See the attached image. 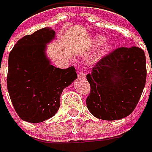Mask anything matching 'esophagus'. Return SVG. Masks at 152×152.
Returning <instances> with one entry per match:
<instances>
[{
    "label": "esophagus",
    "mask_w": 152,
    "mask_h": 152,
    "mask_svg": "<svg viewBox=\"0 0 152 152\" xmlns=\"http://www.w3.org/2000/svg\"><path fill=\"white\" fill-rule=\"evenodd\" d=\"M85 76H86V74L83 71H80L78 73V78H80V79H83V78H85Z\"/></svg>",
    "instance_id": "34e87169"
}]
</instances>
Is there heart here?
I'll use <instances>...</instances> for the list:
<instances>
[{"mask_svg":"<svg viewBox=\"0 0 152 152\" xmlns=\"http://www.w3.org/2000/svg\"><path fill=\"white\" fill-rule=\"evenodd\" d=\"M106 41V39L105 37H102V36H99L95 39L94 40V45L96 46H101L102 45L105 44V42Z\"/></svg>","mask_w":152,"mask_h":152,"instance_id":"obj_1","label":"heart"}]
</instances>
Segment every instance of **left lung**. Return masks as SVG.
I'll list each match as a JSON object with an SVG mask.
<instances>
[{
	"mask_svg": "<svg viewBox=\"0 0 152 152\" xmlns=\"http://www.w3.org/2000/svg\"><path fill=\"white\" fill-rule=\"evenodd\" d=\"M146 74L142 49L137 46L116 48L101 58L86 76L91 85L87 108L96 118L106 121L129 116L141 98Z\"/></svg>",
	"mask_w": 152,
	"mask_h": 152,
	"instance_id": "left-lung-1",
	"label": "left lung"
}]
</instances>
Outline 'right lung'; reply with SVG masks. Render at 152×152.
<instances>
[{
    "label": "right lung",
    "mask_w": 152,
    "mask_h": 152,
    "mask_svg": "<svg viewBox=\"0 0 152 152\" xmlns=\"http://www.w3.org/2000/svg\"><path fill=\"white\" fill-rule=\"evenodd\" d=\"M55 37L49 27L26 35L17 41L9 55L8 91L18 116L39 123L53 117L60 108L62 91L77 78L74 67H53L45 53Z\"/></svg>",
    "instance_id": "1"
}]
</instances>
